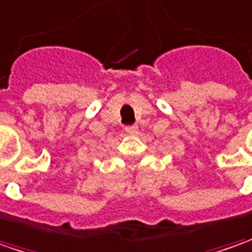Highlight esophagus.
<instances>
[{
    "label": "esophagus",
    "mask_w": 252,
    "mask_h": 252,
    "mask_svg": "<svg viewBox=\"0 0 252 252\" xmlns=\"http://www.w3.org/2000/svg\"><path fill=\"white\" fill-rule=\"evenodd\" d=\"M125 131L127 133V134H136L139 129H137V126H126L125 127Z\"/></svg>",
    "instance_id": "obj_1"
}]
</instances>
